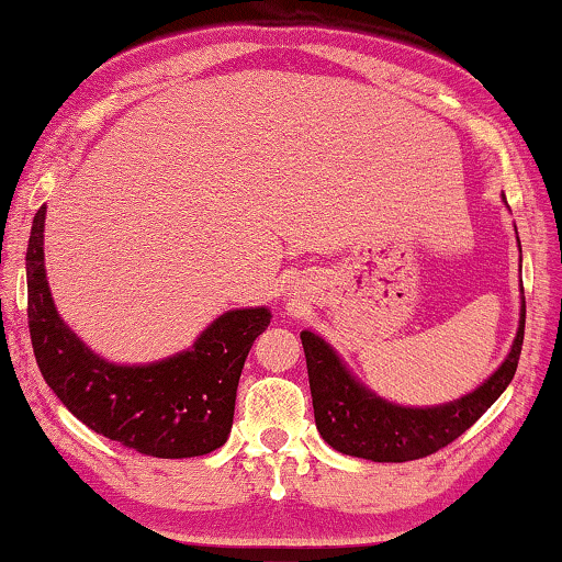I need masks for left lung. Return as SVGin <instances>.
Instances as JSON below:
<instances>
[{
    "mask_svg": "<svg viewBox=\"0 0 562 562\" xmlns=\"http://www.w3.org/2000/svg\"><path fill=\"white\" fill-rule=\"evenodd\" d=\"M300 341H303L307 379H311L315 428L323 440L338 453L367 458V461H415L463 436L509 386L525 341V290H521L519 328L507 359L484 384L446 405H394L363 386L341 357L313 330H303Z\"/></svg>",
    "mask_w": 562,
    "mask_h": 562,
    "instance_id": "8db88e82",
    "label": "left lung"
}]
</instances>
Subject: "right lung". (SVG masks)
Wrapping results in <instances>:
<instances>
[{"instance_id":"right-lung-1","label":"right lung","mask_w":562,"mask_h":562,"mask_svg":"<svg viewBox=\"0 0 562 562\" xmlns=\"http://www.w3.org/2000/svg\"><path fill=\"white\" fill-rule=\"evenodd\" d=\"M45 205L27 244V323L41 374L83 425L155 458H193L232 432L236 386L267 307L218 315L191 349L153 363H112L93 353L55 311L45 278Z\"/></svg>"}]
</instances>
